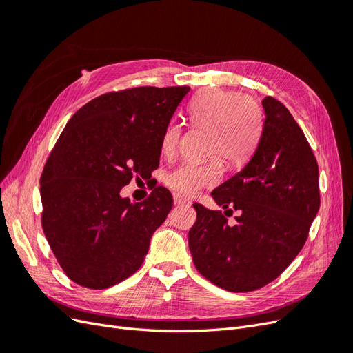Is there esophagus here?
I'll use <instances>...</instances> for the list:
<instances>
[{
  "mask_svg": "<svg viewBox=\"0 0 353 353\" xmlns=\"http://www.w3.org/2000/svg\"><path fill=\"white\" fill-rule=\"evenodd\" d=\"M174 203H175V205H185V203H187V200L183 197V196H179V194H174Z\"/></svg>",
  "mask_w": 353,
  "mask_h": 353,
  "instance_id": "1",
  "label": "esophagus"
}]
</instances>
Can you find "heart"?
<instances>
[{
  "instance_id": "obj_1",
  "label": "heart",
  "mask_w": 353,
  "mask_h": 353,
  "mask_svg": "<svg viewBox=\"0 0 353 353\" xmlns=\"http://www.w3.org/2000/svg\"><path fill=\"white\" fill-rule=\"evenodd\" d=\"M188 116L196 125L212 128L210 154H221L228 163L248 160L258 145L263 130V110L249 95L236 91L210 88L201 91L188 105ZM181 128L169 123L160 138V152L170 157L178 150ZM221 179V162H185L166 176V185L179 196H194L201 188L215 185Z\"/></svg>"
}]
</instances>
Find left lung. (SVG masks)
Returning <instances> with one entry per match:
<instances>
[{
  "mask_svg": "<svg viewBox=\"0 0 353 353\" xmlns=\"http://www.w3.org/2000/svg\"><path fill=\"white\" fill-rule=\"evenodd\" d=\"M265 121L254 154L212 191L241 215L230 227L221 212L196 203L188 245L197 271L221 288L253 292L275 280L302 250L319 209L318 163L284 104L262 101ZM231 210V209H228Z\"/></svg>",
  "mask_w": 353,
  "mask_h": 353,
  "instance_id": "8db88e82",
  "label": "left lung"
}]
</instances>
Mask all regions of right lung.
Returning <instances> with one entry per match:
<instances>
[{
    "label": "right lung",
    "mask_w": 353,
    "mask_h": 353,
    "mask_svg": "<svg viewBox=\"0 0 353 353\" xmlns=\"http://www.w3.org/2000/svg\"><path fill=\"white\" fill-rule=\"evenodd\" d=\"M188 87L108 92L74 113L41 175L42 230L72 281L101 290L131 276L174 200L156 187L144 201L121 197L134 175L159 168L160 138Z\"/></svg>",
    "instance_id": "obj_1"
}]
</instances>
